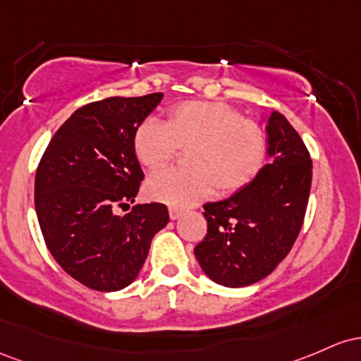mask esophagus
Masks as SVG:
<instances>
[{"mask_svg":"<svg viewBox=\"0 0 361 361\" xmlns=\"http://www.w3.org/2000/svg\"><path fill=\"white\" fill-rule=\"evenodd\" d=\"M169 214H170V220H179V218L182 216V212L177 208H170Z\"/></svg>","mask_w":361,"mask_h":361,"instance_id":"esophagus-1","label":"esophagus"}]
</instances>
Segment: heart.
Segmentation results:
<instances>
[{
    "mask_svg": "<svg viewBox=\"0 0 361 361\" xmlns=\"http://www.w3.org/2000/svg\"><path fill=\"white\" fill-rule=\"evenodd\" d=\"M136 159L159 169L179 148H191V169H161L148 177L145 192L152 201L189 208L220 189L240 191L259 176L266 161L264 131L224 102L192 100L169 111L167 121L145 119L133 136Z\"/></svg>",
    "mask_w": 361,
    "mask_h": 361,
    "instance_id": "b5f03b06",
    "label": "heart"
}]
</instances>
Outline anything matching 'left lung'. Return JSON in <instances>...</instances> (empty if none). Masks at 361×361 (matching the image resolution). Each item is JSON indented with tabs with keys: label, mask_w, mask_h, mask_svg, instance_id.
<instances>
[{
	"label": "left lung",
	"mask_w": 361,
	"mask_h": 361,
	"mask_svg": "<svg viewBox=\"0 0 361 361\" xmlns=\"http://www.w3.org/2000/svg\"><path fill=\"white\" fill-rule=\"evenodd\" d=\"M262 121L269 164L244 189L206 202L208 233L194 249L206 276L228 288L273 273L297 240L309 202L312 160L302 137L276 111Z\"/></svg>",
	"instance_id": "left-lung-1"
}]
</instances>
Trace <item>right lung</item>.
Listing matches in <instances>:
<instances>
[{
  "mask_svg": "<svg viewBox=\"0 0 361 361\" xmlns=\"http://www.w3.org/2000/svg\"><path fill=\"white\" fill-rule=\"evenodd\" d=\"M164 93L111 97L75 111L52 136L35 173V213L56 262L82 285L117 291L135 281L167 206L135 204L143 170L133 136Z\"/></svg>",
  "mask_w": 361,
  "mask_h": 361,
  "instance_id": "add662e5",
  "label": "right lung"
}]
</instances>
